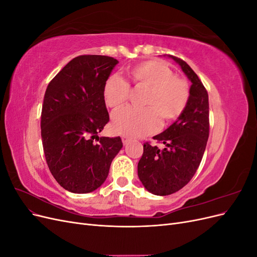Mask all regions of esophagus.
Listing matches in <instances>:
<instances>
[{
  "label": "esophagus",
  "mask_w": 257,
  "mask_h": 257,
  "mask_svg": "<svg viewBox=\"0 0 257 257\" xmlns=\"http://www.w3.org/2000/svg\"><path fill=\"white\" fill-rule=\"evenodd\" d=\"M128 142H130V138H127L126 136H122V143L124 145H126Z\"/></svg>",
  "instance_id": "1"
}]
</instances>
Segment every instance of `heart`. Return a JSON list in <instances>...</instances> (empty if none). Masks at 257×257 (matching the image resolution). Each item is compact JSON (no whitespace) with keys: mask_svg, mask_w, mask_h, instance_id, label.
I'll use <instances>...</instances> for the list:
<instances>
[{"mask_svg":"<svg viewBox=\"0 0 257 257\" xmlns=\"http://www.w3.org/2000/svg\"><path fill=\"white\" fill-rule=\"evenodd\" d=\"M134 87L147 88L144 108L126 107L112 114V128L130 137H141L157 132L161 118L177 120L190 100L189 83L175 75L173 69L158 61H144L126 69ZM103 98L107 107L118 109L127 102L130 85L118 76H109L103 84Z\"/></svg>","mask_w":257,"mask_h":257,"instance_id":"b5f03b06","label":"heart"}]
</instances>
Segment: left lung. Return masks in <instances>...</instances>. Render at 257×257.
<instances>
[{"mask_svg":"<svg viewBox=\"0 0 257 257\" xmlns=\"http://www.w3.org/2000/svg\"><path fill=\"white\" fill-rule=\"evenodd\" d=\"M181 66L191 80L190 100L183 113L163 133L154 136L165 145L160 149L149 142L138 162V177L154 195L166 196L181 190L190 182L200 164L209 137L208 92L186 62L169 56Z\"/></svg>","mask_w":257,"mask_h":257,"instance_id":"obj_1","label":"left lung"}]
</instances>
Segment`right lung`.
I'll return each mask as SVG.
<instances>
[{"label": "right lung", "instance_id": "1", "mask_svg": "<svg viewBox=\"0 0 257 257\" xmlns=\"http://www.w3.org/2000/svg\"><path fill=\"white\" fill-rule=\"evenodd\" d=\"M118 63L107 56L76 57L46 89L41 116L46 162L57 182L72 193L99 188L123 146L120 137H98L109 121L103 84Z\"/></svg>", "mask_w": 257, "mask_h": 257}]
</instances>
